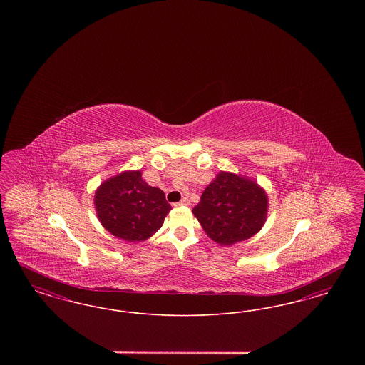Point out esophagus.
I'll return each mask as SVG.
<instances>
[{
	"instance_id": "esophagus-1",
	"label": "esophagus",
	"mask_w": 365,
	"mask_h": 365,
	"mask_svg": "<svg viewBox=\"0 0 365 365\" xmlns=\"http://www.w3.org/2000/svg\"><path fill=\"white\" fill-rule=\"evenodd\" d=\"M175 207H187V205H190V201H189V198H186V197H183L178 204H174Z\"/></svg>"
}]
</instances>
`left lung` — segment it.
Instances as JSON below:
<instances>
[{
	"mask_svg": "<svg viewBox=\"0 0 365 365\" xmlns=\"http://www.w3.org/2000/svg\"><path fill=\"white\" fill-rule=\"evenodd\" d=\"M265 191L250 179L231 173H220L192 209L210 240L232 245L257 234L267 217Z\"/></svg>",
	"mask_w": 365,
	"mask_h": 365,
	"instance_id": "left-lung-1",
	"label": "left lung"
}]
</instances>
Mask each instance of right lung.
I'll return each instance as SVG.
<instances>
[{
  "instance_id": "obj_1",
  "label": "right lung",
  "mask_w": 365,
  "mask_h": 365,
  "mask_svg": "<svg viewBox=\"0 0 365 365\" xmlns=\"http://www.w3.org/2000/svg\"><path fill=\"white\" fill-rule=\"evenodd\" d=\"M94 202L101 225L128 242L145 241L155 234L171 209L164 191L149 186L140 171L108 179L96 191Z\"/></svg>"
}]
</instances>
